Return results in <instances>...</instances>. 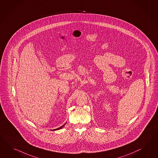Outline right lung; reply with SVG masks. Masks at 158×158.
<instances>
[{"label":"right lung","mask_w":158,"mask_h":158,"mask_svg":"<svg viewBox=\"0 0 158 158\" xmlns=\"http://www.w3.org/2000/svg\"><path fill=\"white\" fill-rule=\"evenodd\" d=\"M65 124H64V125H63L62 126H61V127H59V128H56V129H54V130H53L54 131H55V130H59V129H61L62 128V127H63L64 126Z\"/></svg>","instance_id":"right-lung-1"}]
</instances>
